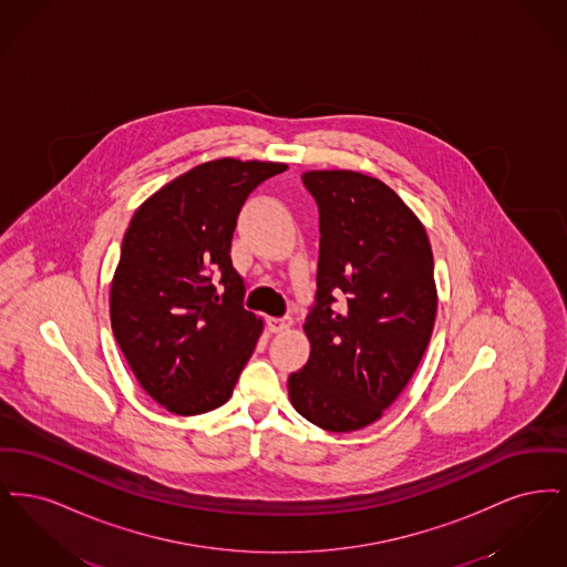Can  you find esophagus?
I'll list each match as a JSON object with an SVG mask.
<instances>
[{
    "label": "esophagus",
    "instance_id": "obj_1",
    "mask_svg": "<svg viewBox=\"0 0 567 567\" xmlns=\"http://www.w3.org/2000/svg\"><path fill=\"white\" fill-rule=\"evenodd\" d=\"M291 319L289 317H285V319H268L266 324H268V331L270 333H282V331H287L289 327H291Z\"/></svg>",
    "mask_w": 567,
    "mask_h": 567
}]
</instances>
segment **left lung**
Wrapping results in <instances>:
<instances>
[{"label": "left lung", "mask_w": 567, "mask_h": 567, "mask_svg": "<svg viewBox=\"0 0 567 567\" xmlns=\"http://www.w3.org/2000/svg\"><path fill=\"white\" fill-rule=\"evenodd\" d=\"M301 181L321 215L319 291L303 324L310 359L289 377V400L321 430L357 432L398 400L430 344L432 244L419 216L378 178L312 169ZM336 296L343 297L338 307Z\"/></svg>", "instance_id": "8db88e82"}]
</instances>
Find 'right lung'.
<instances>
[{
    "label": "right lung",
    "instance_id": "obj_1",
    "mask_svg": "<svg viewBox=\"0 0 567 567\" xmlns=\"http://www.w3.org/2000/svg\"><path fill=\"white\" fill-rule=\"evenodd\" d=\"M287 163L223 157L155 190L132 216L110 282V323L142 389L195 416L225 404L264 333L243 308L231 236L248 193Z\"/></svg>",
    "mask_w": 567,
    "mask_h": 567
}]
</instances>
